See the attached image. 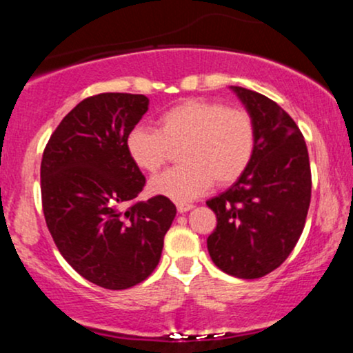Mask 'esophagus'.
<instances>
[{"instance_id": "esophagus-1", "label": "esophagus", "mask_w": 353, "mask_h": 353, "mask_svg": "<svg viewBox=\"0 0 353 353\" xmlns=\"http://www.w3.org/2000/svg\"><path fill=\"white\" fill-rule=\"evenodd\" d=\"M190 209H194V204H189V202H179V204H177V212L179 214L188 212Z\"/></svg>"}]
</instances>
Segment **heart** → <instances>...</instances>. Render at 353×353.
<instances>
[{
	"label": "heart",
	"mask_w": 353,
	"mask_h": 353,
	"mask_svg": "<svg viewBox=\"0 0 353 353\" xmlns=\"http://www.w3.org/2000/svg\"><path fill=\"white\" fill-rule=\"evenodd\" d=\"M181 145L184 164L152 177L149 190L185 202L204 194L212 182L229 185L245 172L255 151L254 119L245 109L188 99L161 114L159 129L137 125L125 141L131 159L148 172L159 171L172 148Z\"/></svg>",
	"instance_id": "obj_1"
}]
</instances>
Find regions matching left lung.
Instances as JSON below:
<instances>
[{
	"label": "left lung",
	"mask_w": 353,
	"mask_h": 353,
	"mask_svg": "<svg viewBox=\"0 0 353 353\" xmlns=\"http://www.w3.org/2000/svg\"><path fill=\"white\" fill-rule=\"evenodd\" d=\"M230 89L252 116L255 151L245 172L208 201L217 217L208 250L225 274L259 279L289 257L305 225L309 152L301 129L277 103L250 89Z\"/></svg>",
	"instance_id": "obj_1"
}]
</instances>
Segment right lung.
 <instances>
[{"label":"right lung","instance_id":"add662e5","mask_svg":"<svg viewBox=\"0 0 353 353\" xmlns=\"http://www.w3.org/2000/svg\"><path fill=\"white\" fill-rule=\"evenodd\" d=\"M148 108L144 94L91 96L64 116L43 152V212L52 241L76 272L104 289L148 279L176 217L163 196L128 208L145 179L125 141Z\"/></svg>","mask_w":353,"mask_h":353}]
</instances>
